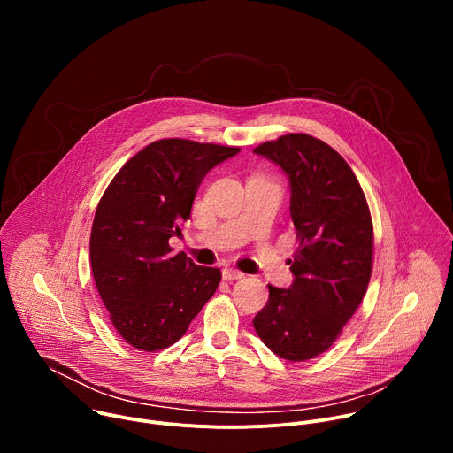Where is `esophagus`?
<instances>
[{
	"instance_id": "1",
	"label": "esophagus",
	"mask_w": 453,
	"mask_h": 453,
	"mask_svg": "<svg viewBox=\"0 0 453 453\" xmlns=\"http://www.w3.org/2000/svg\"><path fill=\"white\" fill-rule=\"evenodd\" d=\"M245 274L243 273H240V271H236V269H224L222 271V278L226 280V281H234V280H242Z\"/></svg>"
}]
</instances>
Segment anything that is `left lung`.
I'll use <instances>...</instances> for the list:
<instances>
[{
	"instance_id": "left-lung-1",
	"label": "left lung",
	"mask_w": 453,
	"mask_h": 453,
	"mask_svg": "<svg viewBox=\"0 0 453 453\" xmlns=\"http://www.w3.org/2000/svg\"><path fill=\"white\" fill-rule=\"evenodd\" d=\"M288 175L299 247L288 288L269 285L252 325L278 357L303 362L325 353L362 303L372 269V222L349 165L325 142L287 134L254 149Z\"/></svg>"
}]
</instances>
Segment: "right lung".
Returning a JSON list of instances; mask_svg holds the SVG:
<instances>
[{"mask_svg":"<svg viewBox=\"0 0 453 453\" xmlns=\"http://www.w3.org/2000/svg\"><path fill=\"white\" fill-rule=\"evenodd\" d=\"M238 147L159 140L128 159L98 203L89 256L96 290L125 342L157 351L177 342L222 273L172 254L204 175Z\"/></svg>","mask_w":453,"mask_h":453,"instance_id":"1","label":"right lung"}]
</instances>
